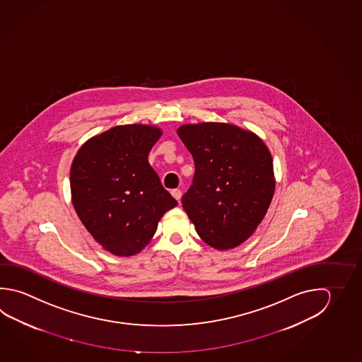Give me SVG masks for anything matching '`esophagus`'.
Segmentation results:
<instances>
[{
	"label": "esophagus",
	"instance_id": "esophagus-1",
	"mask_svg": "<svg viewBox=\"0 0 362 362\" xmlns=\"http://www.w3.org/2000/svg\"><path fill=\"white\" fill-rule=\"evenodd\" d=\"M172 197H175L176 200H177L178 203H180V199H181V195H182V192L181 190H178V189H175V190L171 191Z\"/></svg>",
	"mask_w": 362,
	"mask_h": 362
}]
</instances>
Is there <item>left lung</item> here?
I'll return each mask as SVG.
<instances>
[{"instance_id":"8db88e82","label":"left lung","mask_w":362,"mask_h":362,"mask_svg":"<svg viewBox=\"0 0 362 362\" xmlns=\"http://www.w3.org/2000/svg\"><path fill=\"white\" fill-rule=\"evenodd\" d=\"M177 134L195 163L185 211L204 243L233 249L255 232L274 195L269 149L254 132L230 124H186Z\"/></svg>"}]
</instances>
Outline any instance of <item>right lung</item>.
I'll return each instance as SVG.
<instances>
[{
    "label": "right lung",
    "instance_id": "1",
    "mask_svg": "<svg viewBox=\"0 0 362 362\" xmlns=\"http://www.w3.org/2000/svg\"><path fill=\"white\" fill-rule=\"evenodd\" d=\"M157 126H115L89 139L74 158L70 187L75 211L93 238L117 257L144 249L165 211L177 205L148 154Z\"/></svg>",
    "mask_w": 362,
    "mask_h": 362
}]
</instances>
